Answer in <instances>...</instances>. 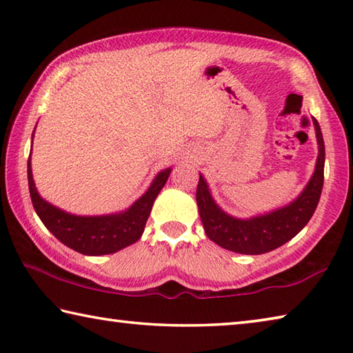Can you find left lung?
I'll return each instance as SVG.
<instances>
[{"label": "left lung", "instance_id": "obj_1", "mask_svg": "<svg viewBox=\"0 0 353 353\" xmlns=\"http://www.w3.org/2000/svg\"><path fill=\"white\" fill-rule=\"evenodd\" d=\"M313 123L319 145L314 174L302 194L280 210L252 219L232 218L214 204L204 177L199 176L196 201H198L205 234L212 241L232 252L259 255L280 248L307 225L321 198L325 162V148L321 128L316 118H313Z\"/></svg>", "mask_w": 353, "mask_h": 353}]
</instances>
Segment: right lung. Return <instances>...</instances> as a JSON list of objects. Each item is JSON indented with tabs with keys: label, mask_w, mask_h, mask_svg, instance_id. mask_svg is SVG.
<instances>
[{
	"label": "right lung",
	"mask_w": 353,
	"mask_h": 353,
	"mask_svg": "<svg viewBox=\"0 0 353 353\" xmlns=\"http://www.w3.org/2000/svg\"><path fill=\"white\" fill-rule=\"evenodd\" d=\"M171 168L155 177L149 188L135 204L119 214L110 216H74L48 204L40 198L32 181L31 162L28 160V183L32 205L41 223L59 241L83 255H105L139 241L155 198L168 181Z\"/></svg>",
	"instance_id": "1"
}]
</instances>
